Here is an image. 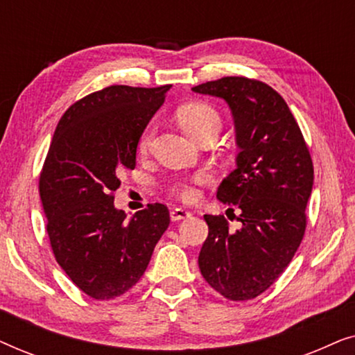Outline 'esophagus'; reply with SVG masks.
Wrapping results in <instances>:
<instances>
[{
	"label": "esophagus",
	"instance_id": "obj_1",
	"mask_svg": "<svg viewBox=\"0 0 355 355\" xmlns=\"http://www.w3.org/2000/svg\"><path fill=\"white\" fill-rule=\"evenodd\" d=\"M192 213L184 210V208H173L171 210V220L173 221H181V220H186V218L191 216Z\"/></svg>",
	"mask_w": 355,
	"mask_h": 355
}]
</instances>
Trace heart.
Instances as JSON below:
<instances>
[{
  "label": "heart",
  "instance_id": "obj_1",
  "mask_svg": "<svg viewBox=\"0 0 355 355\" xmlns=\"http://www.w3.org/2000/svg\"><path fill=\"white\" fill-rule=\"evenodd\" d=\"M178 119L181 128L186 130V132L193 137L200 130L210 128V125H220V116L211 106L205 103H187L184 105L181 110L178 111ZM153 125L150 124L144 129L142 135L139 139V150L140 152H145L148 148L150 142H152L153 137ZM210 179V174L207 171H198L193 174L192 178L186 179V181H181L174 184L173 191L178 197H181L184 202H196L200 192H198V186H203V184L208 182Z\"/></svg>",
  "mask_w": 355,
  "mask_h": 355
}]
</instances>
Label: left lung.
I'll use <instances>...</instances> for the list:
<instances>
[{
    "label": "left lung",
    "mask_w": 355,
    "mask_h": 355,
    "mask_svg": "<svg viewBox=\"0 0 355 355\" xmlns=\"http://www.w3.org/2000/svg\"><path fill=\"white\" fill-rule=\"evenodd\" d=\"M230 106L241 152L218 187V200L241 210V227L205 215L208 237L198 268L231 300L254 299L279 278L305 232L313 164L297 123L278 92L247 77H223L192 87Z\"/></svg>",
    "instance_id": "1"
}]
</instances>
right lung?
I'll return each mask as SVG.
<instances>
[{
	"label": "right lung",
	"instance_id": "right-lung-1",
	"mask_svg": "<svg viewBox=\"0 0 355 355\" xmlns=\"http://www.w3.org/2000/svg\"><path fill=\"white\" fill-rule=\"evenodd\" d=\"M169 89L106 87L69 106L51 139L40 174L48 237L64 273L94 299L135 286L169 226L162 203L125 220L113 196L121 173L135 168L140 135Z\"/></svg>",
	"mask_w": 355,
	"mask_h": 355
}]
</instances>
